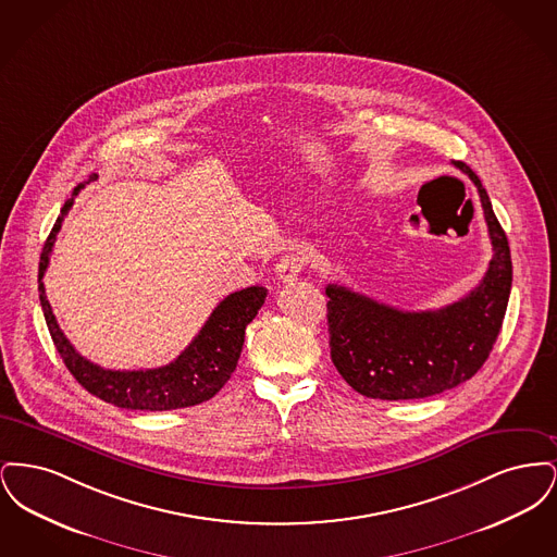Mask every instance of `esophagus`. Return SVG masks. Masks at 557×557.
<instances>
[{
  "label": "esophagus",
  "mask_w": 557,
  "mask_h": 557,
  "mask_svg": "<svg viewBox=\"0 0 557 557\" xmlns=\"http://www.w3.org/2000/svg\"><path fill=\"white\" fill-rule=\"evenodd\" d=\"M302 259H300V255H296V252H286L280 261H277V265H275V275H277V280L280 282H294L296 277H298V273L302 271Z\"/></svg>",
  "instance_id": "34e87169"
}]
</instances>
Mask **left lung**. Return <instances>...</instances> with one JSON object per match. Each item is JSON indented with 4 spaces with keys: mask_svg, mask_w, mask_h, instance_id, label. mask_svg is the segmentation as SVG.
I'll list each match as a JSON object with an SVG mask.
<instances>
[{
    "mask_svg": "<svg viewBox=\"0 0 557 557\" xmlns=\"http://www.w3.org/2000/svg\"><path fill=\"white\" fill-rule=\"evenodd\" d=\"M478 187L493 259L474 290L436 311H398L370 296L327 284L330 355L359 395L409 400L441 395L470 380L499 336L511 290V255L476 173L455 162Z\"/></svg>",
    "mask_w": 557,
    "mask_h": 557,
    "instance_id": "1",
    "label": "left lung"
}]
</instances>
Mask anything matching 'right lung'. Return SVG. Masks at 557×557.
<instances>
[{
	"label": "right lung",
	"mask_w": 557,
	"mask_h": 557,
	"mask_svg": "<svg viewBox=\"0 0 557 557\" xmlns=\"http://www.w3.org/2000/svg\"><path fill=\"white\" fill-rule=\"evenodd\" d=\"M98 180L91 175L89 182ZM85 182V184H89ZM85 184L73 189V196L64 202L60 216L53 223L52 232L46 239L41 261H39V300L44 318L48 323L53 345L58 348L64 366L75 375L81 386L94 397L102 398L121 409L139 411H169L191 407L214 397L238 366L239 352L244 345L246 325L259 313L265 302L267 290L263 286H250L244 290L225 296L207 319L198 336L189 343L186 350L171 361L169 366L154 370H104L85 357H81L75 346L69 343L53 318L50 300L46 296L44 275L50 263L53 242L62 227L66 212L71 211L75 196Z\"/></svg>",
	"instance_id": "1"
}]
</instances>
